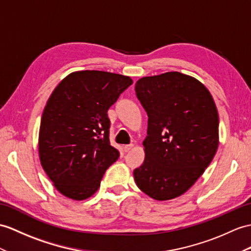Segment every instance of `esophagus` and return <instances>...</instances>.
Returning <instances> with one entry per match:
<instances>
[{
    "mask_svg": "<svg viewBox=\"0 0 251 251\" xmlns=\"http://www.w3.org/2000/svg\"><path fill=\"white\" fill-rule=\"evenodd\" d=\"M133 147H134V146L131 144V145H126V146L124 147V148H125V151H126V152H129L130 150L133 149Z\"/></svg>",
    "mask_w": 251,
    "mask_h": 251,
    "instance_id": "obj_1",
    "label": "esophagus"
}]
</instances>
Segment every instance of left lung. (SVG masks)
<instances>
[{
	"instance_id": "8db88e82",
	"label": "left lung",
	"mask_w": 251,
	"mask_h": 251,
	"mask_svg": "<svg viewBox=\"0 0 251 251\" xmlns=\"http://www.w3.org/2000/svg\"><path fill=\"white\" fill-rule=\"evenodd\" d=\"M135 91L148 115V136L134 180L152 199L176 198L195 184L216 153L215 102L202 83L178 71L139 78Z\"/></svg>"
}]
</instances>
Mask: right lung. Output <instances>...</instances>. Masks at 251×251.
Here are the masks:
<instances>
[{"label":"right lung","instance_id":"right-lung-1","mask_svg":"<svg viewBox=\"0 0 251 251\" xmlns=\"http://www.w3.org/2000/svg\"><path fill=\"white\" fill-rule=\"evenodd\" d=\"M133 79L117 73L83 70L67 75L42 113L38 153L55 188L73 200L98 191L105 170L119 157L109 144L107 109Z\"/></svg>","mask_w":251,"mask_h":251}]
</instances>
